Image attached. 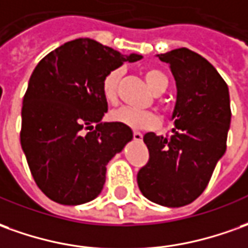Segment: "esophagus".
Wrapping results in <instances>:
<instances>
[{
	"label": "esophagus",
	"instance_id": "34e87169",
	"mask_svg": "<svg viewBox=\"0 0 248 248\" xmlns=\"http://www.w3.org/2000/svg\"><path fill=\"white\" fill-rule=\"evenodd\" d=\"M134 139H135V141H139V143H140V141L143 140V135H141L140 132H136V131H135Z\"/></svg>",
	"mask_w": 248,
	"mask_h": 248
}]
</instances>
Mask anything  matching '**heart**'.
I'll return each instance as SVG.
<instances>
[{
    "mask_svg": "<svg viewBox=\"0 0 248 248\" xmlns=\"http://www.w3.org/2000/svg\"><path fill=\"white\" fill-rule=\"evenodd\" d=\"M123 69H114L109 71L102 81V94L105 101L114 104L117 101V88L120 82ZM146 81L155 94H162L167 89V77L158 69H147L144 73ZM109 119L114 123H120L134 129H151L158 125V117L153 112L135 110L131 108H120L110 112Z\"/></svg>",
    "mask_w": 248,
    "mask_h": 248,
    "instance_id": "heart-1",
    "label": "heart"
}]
</instances>
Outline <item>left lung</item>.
<instances>
[{"instance_id": "8db88e82", "label": "left lung", "mask_w": 248, "mask_h": 248, "mask_svg": "<svg viewBox=\"0 0 248 248\" xmlns=\"http://www.w3.org/2000/svg\"><path fill=\"white\" fill-rule=\"evenodd\" d=\"M169 64L177 98L167 138L143 136L150 160L138 173L141 194L170 208L187 205L205 190L227 148L231 124L228 86L205 58L187 48L156 55Z\"/></svg>"}]
</instances>
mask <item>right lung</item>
<instances>
[{
  "instance_id": "obj_1",
  "label": "right lung",
  "mask_w": 248,
  "mask_h": 248,
  "mask_svg": "<svg viewBox=\"0 0 248 248\" xmlns=\"http://www.w3.org/2000/svg\"><path fill=\"white\" fill-rule=\"evenodd\" d=\"M139 54L124 55L89 37L46 55L33 70L21 109V148L36 185L63 205L94 200L107 165L134 139L132 129L102 121L105 75Z\"/></svg>"
}]
</instances>
